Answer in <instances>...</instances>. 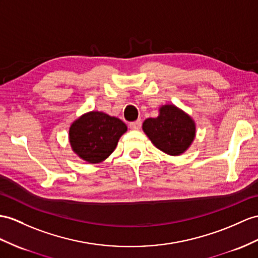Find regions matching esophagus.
Here are the masks:
<instances>
[{
	"label": "esophagus",
	"instance_id": "1",
	"mask_svg": "<svg viewBox=\"0 0 258 258\" xmlns=\"http://www.w3.org/2000/svg\"><path fill=\"white\" fill-rule=\"evenodd\" d=\"M129 127H130V129H133V130H139L141 128V121L136 120L134 122H130Z\"/></svg>",
	"mask_w": 258,
	"mask_h": 258
}]
</instances>
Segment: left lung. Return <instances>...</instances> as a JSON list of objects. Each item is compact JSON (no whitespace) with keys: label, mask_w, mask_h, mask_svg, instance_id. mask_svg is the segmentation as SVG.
<instances>
[{"label":"left lung","mask_w":258,"mask_h":258,"mask_svg":"<svg viewBox=\"0 0 258 258\" xmlns=\"http://www.w3.org/2000/svg\"><path fill=\"white\" fill-rule=\"evenodd\" d=\"M142 130L155 148L172 156L185 153L196 137L191 116L173 104L162 105L158 117L143 121Z\"/></svg>","instance_id":"8db88e82"}]
</instances>
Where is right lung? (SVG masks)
Returning a JSON list of instances; mask_svg holds the SVG:
<instances>
[{
    "label": "right lung",
    "instance_id": "1",
    "mask_svg": "<svg viewBox=\"0 0 258 258\" xmlns=\"http://www.w3.org/2000/svg\"><path fill=\"white\" fill-rule=\"evenodd\" d=\"M127 129L119 118L93 110L85 112L71 123L69 142L80 159L90 164H97L114 152Z\"/></svg>",
    "mask_w": 258,
    "mask_h": 258
}]
</instances>
